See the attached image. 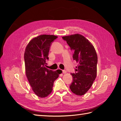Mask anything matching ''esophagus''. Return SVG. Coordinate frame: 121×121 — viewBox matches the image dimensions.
Listing matches in <instances>:
<instances>
[{
	"instance_id": "1",
	"label": "esophagus",
	"mask_w": 121,
	"mask_h": 121,
	"mask_svg": "<svg viewBox=\"0 0 121 121\" xmlns=\"http://www.w3.org/2000/svg\"><path fill=\"white\" fill-rule=\"evenodd\" d=\"M67 73V71L65 70H63V74H65Z\"/></svg>"
}]
</instances>
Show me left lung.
Segmentation results:
<instances>
[{"mask_svg":"<svg viewBox=\"0 0 121 121\" xmlns=\"http://www.w3.org/2000/svg\"><path fill=\"white\" fill-rule=\"evenodd\" d=\"M71 49L73 58L78 63L75 73H71L73 82L69 88L73 93L81 96L90 88L96 77L97 56L91 43L82 35L64 36Z\"/></svg>","mask_w":121,"mask_h":121,"instance_id":"obj_1","label":"left lung"}]
</instances>
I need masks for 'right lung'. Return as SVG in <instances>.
<instances>
[{"mask_svg":"<svg viewBox=\"0 0 121 121\" xmlns=\"http://www.w3.org/2000/svg\"><path fill=\"white\" fill-rule=\"evenodd\" d=\"M57 36L41 35L32 39L25 49L26 74L34 92L39 97L47 96L52 91L53 83L61 72L46 68L50 47Z\"/></svg>","mask_w":121,"mask_h":121,"instance_id":"add662e5","label":"right lung"}]
</instances>
